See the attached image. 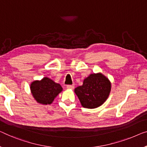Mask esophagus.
I'll use <instances>...</instances> for the list:
<instances>
[{"instance_id": "obj_1", "label": "esophagus", "mask_w": 147, "mask_h": 147, "mask_svg": "<svg viewBox=\"0 0 147 147\" xmlns=\"http://www.w3.org/2000/svg\"><path fill=\"white\" fill-rule=\"evenodd\" d=\"M67 88L68 89H74V85L73 84V85H67Z\"/></svg>"}]
</instances>
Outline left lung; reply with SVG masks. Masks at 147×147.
I'll list each match as a JSON object with an SVG mask.
<instances>
[{"mask_svg":"<svg viewBox=\"0 0 147 147\" xmlns=\"http://www.w3.org/2000/svg\"><path fill=\"white\" fill-rule=\"evenodd\" d=\"M109 80L102 73L90 74L83 81L82 86L76 87L74 92L83 108L94 109L104 104L111 92Z\"/></svg>","mask_w":147,"mask_h":147,"instance_id":"obj_1","label":"left lung"}]
</instances>
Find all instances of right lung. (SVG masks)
<instances>
[{
    "label": "right lung",
    "instance_id": "right-lung-1",
    "mask_svg": "<svg viewBox=\"0 0 147 147\" xmlns=\"http://www.w3.org/2000/svg\"><path fill=\"white\" fill-rule=\"evenodd\" d=\"M31 93L36 102L41 104H51L63 88L58 83L48 77L43 78L41 80H34L30 84Z\"/></svg>",
    "mask_w": 147,
    "mask_h": 147
}]
</instances>
